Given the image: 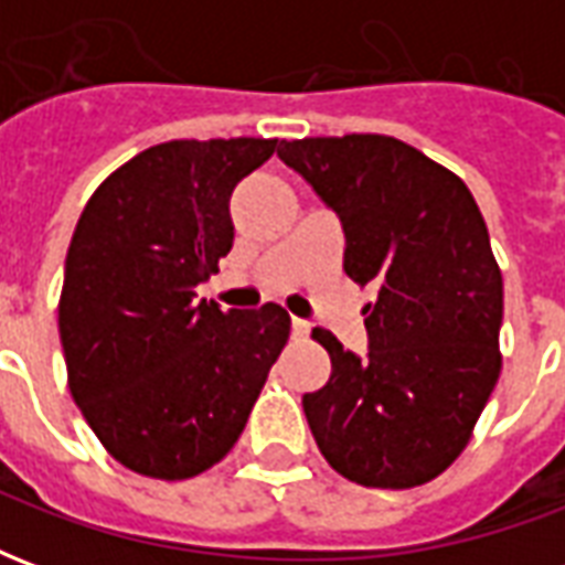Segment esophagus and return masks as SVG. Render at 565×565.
Returning a JSON list of instances; mask_svg holds the SVG:
<instances>
[{"label": "esophagus", "mask_w": 565, "mask_h": 565, "mask_svg": "<svg viewBox=\"0 0 565 565\" xmlns=\"http://www.w3.org/2000/svg\"><path fill=\"white\" fill-rule=\"evenodd\" d=\"M290 332H294V339H308V332H311V323H308V320L294 318V323H290Z\"/></svg>", "instance_id": "34e87169"}]
</instances>
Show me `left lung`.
I'll list each match as a JSON object with an SVG mask.
<instances>
[{
    "instance_id": "8db88e82",
    "label": "left lung",
    "mask_w": 565,
    "mask_h": 565,
    "mask_svg": "<svg viewBox=\"0 0 565 565\" xmlns=\"http://www.w3.org/2000/svg\"><path fill=\"white\" fill-rule=\"evenodd\" d=\"M344 230V271L379 284L363 308L369 354L330 330V381L302 396L311 436L348 481L405 490L469 445L497 387L502 271L469 186L391 136L281 141Z\"/></svg>"
}]
</instances>
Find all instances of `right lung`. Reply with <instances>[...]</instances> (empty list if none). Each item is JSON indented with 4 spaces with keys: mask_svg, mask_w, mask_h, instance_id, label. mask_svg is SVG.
<instances>
[{
    "mask_svg": "<svg viewBox=\"0 0 565 565\" xmlns=\"http://www.w3.org/2000/svg\"><path fill=\"white\" fill-rule=\"evenodd\" d=\"M278 139H178L96 186L66 254L60 342L68 391L127 469L184 481L221 462L287 344L275 302L221 311L196 284L233 247L230 199Z\"/></svg>",
    "mask_w": 565,
    "mask_h": 565,
    "instance_id": "right-lung-1",
    "label": "right lung"
}]
</instances>
